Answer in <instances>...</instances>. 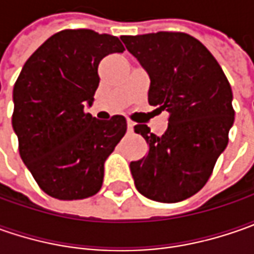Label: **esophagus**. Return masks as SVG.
<instances>
[{
    "label": "esophagus",
    "instance_id": "esophagus-1",
    "mask_svg": "<svg viewBox=\"0 0 254 254\" xmlns=\"http://www.w3.org/2000/svg\"><path fill=\"white\" fill-rule=\"evenodd\" d=\"M127 130H128V131H132V130H134V123H132L131 120H127Z\"/></svg>",
    "mask_w": 254,
    "mask_h": 254
}]
</instances>
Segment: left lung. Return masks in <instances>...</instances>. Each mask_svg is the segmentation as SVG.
<instances>
[{
	"instance_id": "left-lung-1",
	"label": "left lung",
	"mask_w": 254,
	"mask_h": 254,
	"mask_svg": "<svg viewBox=\"0 0 254 254\" xmlns=\"http://www.w3.org/2000/svg\"><path fill=\"white\" fill-rule=\"evenodd\" d=\"M122 41L150 76L148 103L170 113L160 137L145 124L134 127L148 144L147 155L130 162L135 188L157 202L187 199L208 182L229 141L235 120L229 82L209 51L188 34L124 35Z\"/></svg>"
}]
</instances>
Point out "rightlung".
Returning a JSON list of instances; mask_svg holds the SVG:
<instances>
[{"label": "right lung", "mask_w": 254, "mask_h": 254, "mask_svg": "<svg viewBox=\"0 0 254 254\" xmlns=\"http://www.w3.org/2000/svg\"><path fill=\"white\" fill-rule=\"evenodd\" d=\"M123 51L117 36L64 29L31 55L15 82L12 127L19 155L52 198L84 199L102 188L104 161L127 123L123 116L97 120L84 107L94 100L100 61Z\"/></svg>", "instance_id": "1"}]
</instances>
